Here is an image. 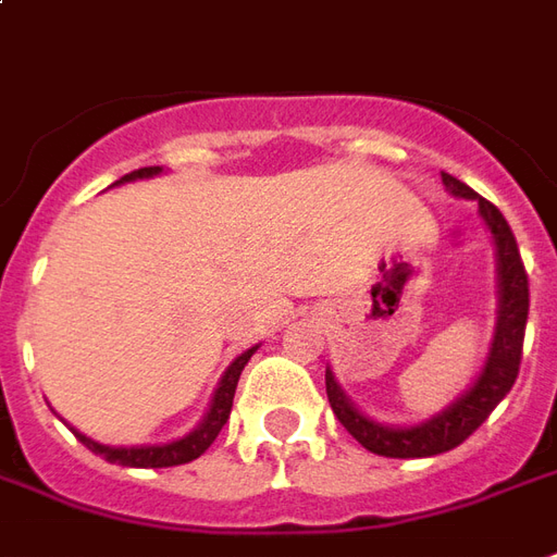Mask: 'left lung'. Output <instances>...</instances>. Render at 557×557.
Instances as JSON below:
<instances>
[{
  "label": "left lung",
  "mask_w": 557,
  "mask_h": 557,
  "mask_svg": "<svg viewBox=\"0 0 557 557\" xmlns=\"http://www.w3.org/2000/svg\"><path fill=\"white\" fill-rule=\"evenodd\" d=\"M446 193L455 198H468L480 205V216L495 240V274H497V317L495 337L488 346V356L476 380L470 383L453 404H446L441 413L428 416L416 425H386L364 416L346 398L341 383L334 380L332 368H325V392L334 416L341 425L368 449V453L386 455V458H428L455 449L465 443L476 428L488 419L500 400L519 376L522 361L524 322H528V274H524L522 256L516 247V238L509 232L504 213L492 201L480 198L468 184L455 181L453 174H443Z\"/></svg>",
  "instance_id": "8db88e82"
}]
</instances>
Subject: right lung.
<instances>
[{"label":"right lung","instance_id":"right-lung-1","mask_svg":"<svg viewBox=\"0 0 557 557\" xmlns=\"http://www.w3.org/2000/svg\"><path fill=\"white\" fill-rule=\"evenodd\" d=\"M157 174H162V165H150V169H138V171H132V174H123L116 184L147 181V177H157ZM256 349H259V344L250 346V349H244L238 359L225 368V373L220 376V383H216V388H213V398L211 404H208V413L201 416V422H198L189 434L177 437V441L150 443V446H108V443H99V441H92V437H87V434H81L77 428H72V434L87 446L89 453L102 455L104 461H111V465H123V468H174V465H186V461H193V458H198V455L205 453V449L216 441V434L223 431L225 422H228L240 371H244V364L250 361V356L256 352Z\"/></svg>","mask_w":557,"mask_h":557}]
</instances>
